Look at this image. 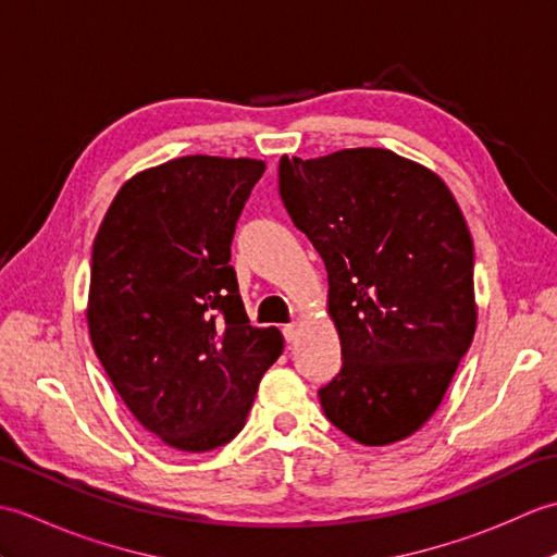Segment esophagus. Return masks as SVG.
Wrapping results in <instances>:
<instances>
[{
  "instance_id": "obj_1",
  "label": "esophagus",
  "mask_w": 557,
  "mask_h": 557,
  "mask_svg": "<svg viewBox=\"0 0 557 557\" xmlns=\"http://www.w3.org/2000/svg\"><path fill=\"white\" fill-rule=\"evenodd\" d=\"M282 335H285L287 342H294V339H297V335H299V325L297 323L285 325V327H282Z\"/></svg>"
}]
</instances>
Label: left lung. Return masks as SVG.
Returning <instances> with one entry per match:
<instances>
[{"label":"left lung","instance_id":"8db88e82","mask_svg":"<svg viewBox=\"0 0 557 557\" xmlns=\"http://www.w3.org/2000/svg\"><path fill=\"white\" fill-rule=\"evenodd\" d=\"M280 196L327 270L342 369L318 389L361 445L417 433L476 330L474 244L455 196L385 148L280 160Z\"/></svg>","mask_w":557,"mask_h":557}]
</instances>
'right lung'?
I'll return each mask as SVG.
<instances>
[{
  "label": "right lung",
  "mask_w": 557,
  "mask_h": 557,
  "mask_svg": "<svg viewBox=\"0 0 557 557\" xmlns=\"http://www.w3.org/2000/svg\"><path fill=\"white\" fill-rule=\"evenodd\" d=\"M263 172L260 160L212 156L138 172L92 244V349L138 423L182 453H208L244 429L285 347L277 327L248 323L230 265Z\"/></svg>",
  "instance_id": "obj_1"
}]
</instances>
